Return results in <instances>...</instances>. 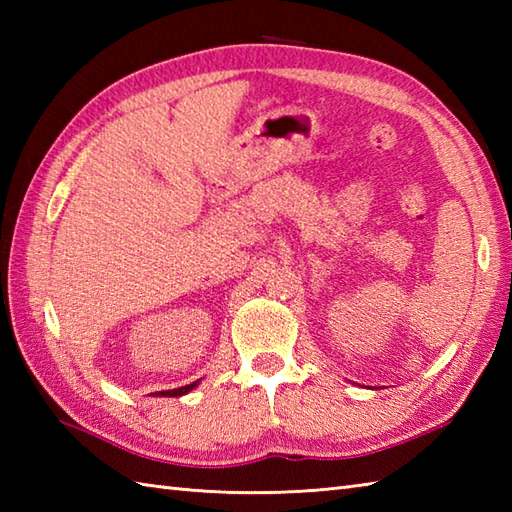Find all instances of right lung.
Here are the masks:
<instances>
[{
    "instance_id": "1",
    "label": "right lung",
    "mask_w": 512,
    "mask_h": 512,
    "mask_svg": "<svg viewBox=\"0 0 512 512\" xmlns=\"http://www.w3.org/2000/svg\"><path fill=\"white\" fill-rule=\"evenodd\" d=\"M200 380H195V383H191V385H184V387H178V389H169V391H156V396H167V398H173V396H184V394H189V391L198 385Z\"/></svg>"
}]
</instances>
